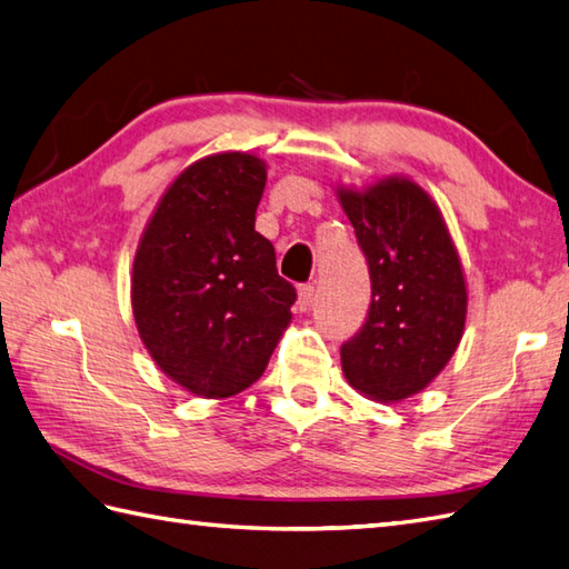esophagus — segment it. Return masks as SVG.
I'll list each match as a JSON object with an SVG mask.
<instances>
[{
    "label": "esophagus",
    "mask_w": 569,
    "mask_h": 569,
    "mask_svg": "<svg viewBox=\"0 0 569 569\" xmlns=\"http://www.w3.org/2000/svg\"><path fill=\"white\" fill-rule=\"evenodd\" d=\"M312 300H316V288H312L310 283H306V286H300V288H298V310H300V312H306V310H310V306H312Z\"/></svg>",
    "instance_id": "obj_1"
}]
</instances>
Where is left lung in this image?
Returning <instances> with one entry per match:
<instances>
[{
    "label": "left lung",
    "instance_id": "1",
    "mask_svg": "<svg viewBox=\"0 0 569 569\" xmlns=\"http://www.w3.org/2000/svg\"><path fill=\"white\" fill-rule=\"evenodd\" d=\"M337 198L371 278L367 322L340 349L345 379L373 401H403L438 377L462 340V261L440 208L410 178L337 188Z\"/></svg>",
    "mask_w": 569,
    "mask_h": 569
}]
</instances>
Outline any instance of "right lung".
<instances>
[{
  "label": "right lung",
  "mask_w": 569,
  "mask_h": 569,
  "mask_svg": "<svg viewBox=\"0 0 569 569\" xmlns=\"http://www.w3.org/2000/svg\"><path fill=\"white\" fill-rule=\"evenodd\" d=\"M263 186L259 156H204L166 188L139 239V337L166 377L200 398L249 389L291 322L296 288L253 229Z\"/></svg>",
  "instance_id": "1"
}]
</instances>
